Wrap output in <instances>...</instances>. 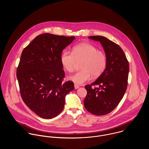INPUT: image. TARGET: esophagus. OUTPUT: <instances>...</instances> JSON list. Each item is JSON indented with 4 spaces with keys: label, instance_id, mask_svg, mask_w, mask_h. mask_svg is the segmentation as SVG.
<instances>
[{
    "label": "esophagus",
    "instance_id": "obj_1",
    "mask_svg": "<svg viewBox=\"0 0 149 149\" xmlns=\"http://www.w3.org/2000/svg\"><path fill=\"white\" fill-rule=\"evenodd\" d=\"M79 88V85L76 84H74V88L75 89H78Z\"/></svg>",
    "mask_w": 149,
    "mask_h": 149
}]
</instances>
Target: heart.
I'll return each mask as SVG.
<instances>
[{"label": "heart", "instance_id": "b5f03b06", "mask_svg": "<svg viewBox=\"0 0 149 149\" xmlns=\"http://www.w3.org/2000/svg\"><path fill=\"white\" fill-rule=\"evenodd\" d=\"M83 61L81 70L69 77L76 84H82L91 79L100 76L106 68V54L102 50H97L95 46L84 42L73 47L72 53L65 51L61 55V61L64 69L68 72L74 70L76 62Z\"/></svg>", "mask_w": 149, "mask_h": 149}]
</instances>
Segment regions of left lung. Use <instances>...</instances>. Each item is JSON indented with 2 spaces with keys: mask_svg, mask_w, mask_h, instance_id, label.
<instances>
[{
  "mask_svg": "<svg viewBox=\"0 0 149 149\" xmlns=\"http://www.w3.org/2000/svg\"><path fill=\"white\" fill-rule=\"evenodd\" d=\"M102 44L106 54V68L97 80L85 85L87 95L84 104L90 113L104 115L112 111L122 99L127 89L129 64L122 48L106 37L90 36ZM98 86V87L93 86Z\"/></svg>",
  "mask_w": 149,
  "mask_h": 149,
  "instance_id": "obj_1",
  "label": "left lung"
}]
</instances>
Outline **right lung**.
Masks as SVG:
<instances>
[{
    "label": "right lung",
    "mask_w": 149,
    "mask_h": 149,
    "mask_svg": "<svg viewBox=\"0 0 149 149\" xmlns=\"http://www.w3.org/2000/svg\"><path fill=\"white\" fill-rule=\"evenodd\" d=\"M75 37L45 33L23 50L17 70L22 100L38 116H57L63 109L65 96L74 89L73 82L63 83V50Z\"/></svg>",
    "instance_id": "add662e5"
}]
</instances>
